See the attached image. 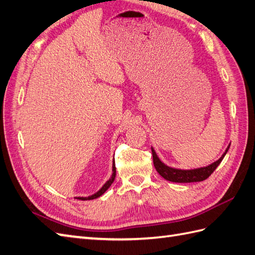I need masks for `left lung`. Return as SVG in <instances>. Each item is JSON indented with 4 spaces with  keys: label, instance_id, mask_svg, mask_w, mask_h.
<instances>
[{
    "label": "left lung",
    "instance_id": "1",
    "mask_svg": "<svg viewBox=\"0 0 255 255\" xmlns=\"http://www.w3.org/2000/svg\"><path fill=\"white\" fill-rule=\"evenodd\" d=\"M229 146L231 145H228L225 152L223 153L222 157L219 160H216L215 162L209 164L208 166L198 167V169H194V170H181V169H175V167L167 166L159 159L156 151H154L153 148L151 147L153 165H154V167H156V170L159 174L163 178H165L166 181L174 182V183L202 182V181H204V179H207L211 174H212L216 167L219 166V164L222 162L223 158H224L225 154L227 153Z\"/></svg>",
    "mask_w": 255,
    "mask_h": 255
}]
</instances>
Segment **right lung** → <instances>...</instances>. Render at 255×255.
<instances>
[{"instance_id": "right-lung-1", "label": "right lung", "mask_w": 255, "mask_h": 255, "mask_svg": "<svg viewBox=\"0 0 255 255\" xmlns=\"http://www.w3.org/2000/svg\"><path fill=\"white\" fill-rule=\"evenodd\" d=\"M115 178H116V164H115V161H114V162H113V175H111V177L108 179V181L105 183L103 187L99 189L94 195L89 196V197H78V199L79 200H93V199H96V198H98V197H101L102 195L105 194V191H106L110 187L111 184L114 183Z\"/></svg>"}]
</instances>
